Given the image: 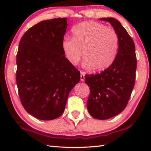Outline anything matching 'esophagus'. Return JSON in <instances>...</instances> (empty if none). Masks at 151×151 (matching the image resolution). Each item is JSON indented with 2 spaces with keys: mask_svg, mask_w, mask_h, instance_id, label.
I'll return each instance as SVG.
<instances>
[{
  "mask_svg": "<svg viewBox=\"0 0 151 151\" xmlns=\"http://www.w3.org/2000/svg\"><path fill=\"white\" fill-rule=\"evenodd\" d=\"M85 80V73L83 71H81V81L82 82L84 81Z\"/></svg>",
  "mask_w": 151,
  "mask_h": 151,
  "instance_id": "34e87169",
  "label": "esophagus"
}]
</instances>
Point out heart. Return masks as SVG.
<instances>
[{"label": "heart", "mask_w": 151, "mask_h": 151, "mask_svg": "<svg viewBox=\"0 0 151 151\" xmlns=\"http://www.w3.org/2000/svg\"><path fill=\"white\" fill-rule=\"evenodd\" d=\"M72 37L63 41L62 49L73 65H77L83 56L85 69L103 70L115 60L119 49L118 34L113 28L95 21H86L72 29Z\"/></svg>", "instance_id": "b5f03b06"}]
</instances>
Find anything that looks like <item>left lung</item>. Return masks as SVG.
<instances>
[{"mask_svg":"<svg viewBox=\"0 0 151 151\" xmlns=\"http://www.w3.org/2000/svg\"><path fill=\"white\" fill-rule=\"evenodd\" d=\"M109 22L119 36V49L114 63L101 73L86 75L90 89L87 102L89 113L97 119H108L127 107L135 84L137 59L135 45L119 21L112 17L101 18Z\"/></svg>","mask_w":151,"mask_h":151,"instance_id":"1","label":"left lung"}]
</instances>
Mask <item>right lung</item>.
I'll list each match as a JSON object with an SVG mask.
<instances>
[{
	"label": "right lung",
	"instance_id": "add662e5",
	"mask_svg": "<svg viewBox=\"0 0 151 151\" xmlns=\"http://www.w3.org/2000/svg\"><path fill=\"white\" fill-rule=\"evenodd\" d=\"M66 18L38 22L19 41L16 83L22 106L41 120L59 117L81 73L65 58L62 43Z\"/></svg>",
	"mask_w": 151,
	"mask_h": 151
}]
</instances>
